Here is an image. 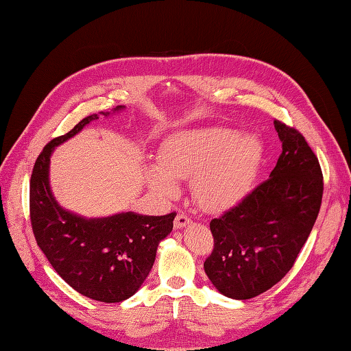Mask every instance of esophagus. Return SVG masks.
Wrapping results in <instances>:
<instances>
[{"label":"esophagus","mask_w":351,"mask_h":351,"mask_svg":"<svg viewBox=\"0 0 351 351\" xmlns=\"http://www.w3.org/2000/svg\"><path fill=\"white\" fill-rule=\"evenodd\" d=\"M191 223V219L189 217L187 214H178L176 219H175V228L176 229H182L187 225H190Z\"/></svg>","instance_id":"1"}]
</instances>
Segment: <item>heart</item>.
<instances>
[{
	"label": "heart",
	"instance_id": "b5f03b06",
	"mask_svg": "<svg viewBox=\"0 0 351 351\" xmlns=\"http://www.w3.org/2000/svg\"><path fill=\"white\" fill-rule=\"evenodd\" d=\"M261 160L263 145L256 136L215 126L167 140L158 151L160 169L149 167L146 180L164 197L178 196L176 181H191L200 206L225 211L247 197Z\"/></svg>",
	"mask_w": 351,
	"mask_h": 351
}]
</instances>
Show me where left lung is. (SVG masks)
<instances>
[{"label": "left lung", "mask_w": 351, "mask_h": 351, "mask_svg": "<svg viewBox=\"0 0 351 351\" xmlns=\"http://www.w3.org/2000/svg\"><path fill=\"white\" fill-rule=\"evenodd\" d=\"M282 154L270 178L213 219L214 249L204 268L219 293L253 299L276 285L306 243L323 199V173L308 141L274 121Z\"/></svg>", "instance_id": "left-lung-1"}]
</instances>
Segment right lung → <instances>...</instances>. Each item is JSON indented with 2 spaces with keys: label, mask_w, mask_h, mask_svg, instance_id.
Instances as JSON below:
<instances>
[{
  "label": "right lung",
  "mask_w": 351,
  "mask_h": 351,
  "mask_svg": "<svg viewBox=\"0 0 351 351\" xmlns=\"http://www.w3.org/2000/svg\"><path fill=\"white\" fill-rule=\"evenodd\" d=\"M123 108L117 106L113 111ZM96 119L98 114L84 117L68 134L52 138L37 156L29 180V219L37 245L66 283L88 299L117 303L136 294L147 278L156 247L173 229L176 213L130 211L86 219L58 205L49 187L51 154Z\"/></svg>",
  "instance_id": "right-lung-1"
}]
</instances>
